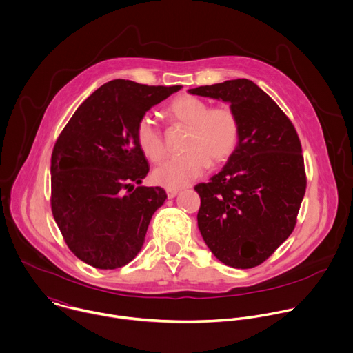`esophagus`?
I'll use <instances>...</instances> for the list:
<instances>
[{"instance_id": "34e87169", "label": "esophagus", "mask_w": 353, "mask_h": 353, "mask_svg": "<svg viewBox=\"0 0 353 353\" xmlns=\"http://www.w3.org/2000/svg\"><path fill=\"white\" fill-rule=\"evenodd\" d=\"M176 194H178L176 189H167V197L168 199H174Z\"/></svg>"}]
</instances>
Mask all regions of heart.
<instances>
[{
    "label": "heart",
    "instance_id": "b5f03b06",
    "mask_svg": "<svg viewBox=\"0 0 353 353\" xmlns=\"http://www.w3.org/2000/svg\"><path fill=\"white\" fill-rule=\"evenodd\" d=\"M168 119L188 128L185 154L163 161L152 175L156 185L167 189H181L200 178L210 164L225 161L239 141V120L229 106L211 109L204 99L182 95L167 108ZM135 137L142 153L157 163L165 153L163 134L150 116H142L135 128Z\"/></svg>",
    "mask_w": 353,
    "mask_h": 353
}]
</instances>
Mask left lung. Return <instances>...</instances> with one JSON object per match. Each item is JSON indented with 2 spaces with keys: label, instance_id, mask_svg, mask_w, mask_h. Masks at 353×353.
Segmentation results:
<instances>
[{
  "label": "left lung",
  "instance_id": "1",
  "mask_svg": "<svg viewBox=\"0 0 353 353\" xmlns=\"http://www.w3.org/2000/svg\"><path fill=\"white\" fill-rule=\"evenodd\" d=\"M188 92L228 102L239 120L226 164L194 186L201 199L199 230L222 263L254 268L294 230L306 188L299 138L276 102L247 79Z\"/></svg>",
  "mask_w": 353,
  "mask_h": 353
}]
</instances>
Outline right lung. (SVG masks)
<instances>
[{
  "mask_svg": "<svg viewBox=\"0 0 353 353\" xmlns=\"http://www.w3.org/2000/svg\"><path fill=\"white\" fill-rule=\"evenodd\" d=\"M182 87L113 80L90 95L59 135L51 159V207L72 252L98 269H117L142 250L160 186H138L149 172L135 128Z\"/></svg>",
  "mask_w": 353,
  "mask_h": 353,
  "instance_id": "obj_1",
  "label": "right lung"
}]
</instances>
